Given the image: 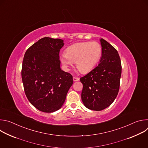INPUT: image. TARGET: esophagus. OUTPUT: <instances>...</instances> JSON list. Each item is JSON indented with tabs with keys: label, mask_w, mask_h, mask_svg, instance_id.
Wrapping results in <instances>:
<instances>
[{
	"label": "esophagus",
	"mask_w": 148,
	"mask_h": 148,
	"mask_svg": "<svg viewBox=\"0 0 148 148\" xmlns=\"http://www.w3.org/2000/svg\"><path fill=\"white\" fill-rule=\"evenodd\" d=\"M73 80H74V81H78L79 80V78H78V77H73Z\"/></svg>",
	"instance_id": "obj_1"
}]
</instances>
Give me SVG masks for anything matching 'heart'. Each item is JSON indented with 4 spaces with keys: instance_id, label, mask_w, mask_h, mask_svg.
<instances>
[{
    "instance_id": "obj_1",
    "label": "heart",
    "mask_w": 148,
    "mask_h": 148,
    "mask_svg": "<svg viewBox=\"0 0 148 148\" xmlns=\"http://www.w3.org/2000/svg\"><path fill=\"white\" fill-rule=\"evenodd\" d=\"M101 53L102 47L98 42H81L69 47L65 54L61 56L60 60L66 68L75 62L77 69L82 73H87L97 65Z\"/></svg>"
}]
</instances>
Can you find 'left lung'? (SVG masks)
<instances>
[{"label":"left lung","instance_id":"8db88e82","mask_svg":"<svg viewBox=\"0 0 148 148\" xmlns=\"http://www.w3.org/2000/svg\"><path fill=\"white\" fill-rule=\"evenodd\" d=\"M102 56L98 65L80 78L83 84L81 99L87 108L101 111L108 107L119 91L121 62L117 50L108 42L100 39Z\"/></svg>","mask_w":148,"mask_h":148}]
</instances>
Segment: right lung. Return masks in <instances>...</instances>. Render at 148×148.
I'll use <instances>...</instances> for the list:
<instances>
[{
  "label": "right lung",
  "instance_id": "right-lung-1",
  "mask_svg": "<svg viewBox=\"0 0 148 148\" xmlns=\"http://www.w3.org/2000/svg\"><path fill=\"white\" fill-rule=\"evenodd\" d=\"M64 41L40 39L25 53L22 78L25 94L40 111L51 113L61 108L73 83V76L60 68L59 53Z\"/></svg>",
  "mask_w": 148,
  "mask_h": 148
}]
</instances>
